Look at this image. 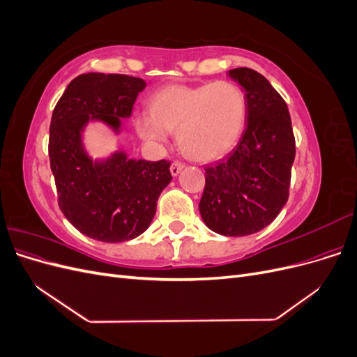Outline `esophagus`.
I'll use <instances>...</instances> for the list:
<instances>
[{
	"mask_svg": "<svg viewBox=\"0 0 357 357\" xmlns=\"http://www.w3.org/2000/svg\"><path fill=\"white\" fill-rule=\"evenodd\" d=\"M185 168V164H183V162H180V160H174L171 164V167H169V169H171V174L172 176H177L178 172Z\"/></svg>",
	"mask_w": 357,
	"mask_h": 357,
	"instance_id": "obj_1",
	"label": "esophagus"
}]
</instances>
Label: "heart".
Returning a JSON list of instances; mask_svg holds the SVG:
<instances>
[{
  "mask_svg": "<svg viewBox=\"0 0 357 357\" xmlns=\"http://www.w3.org/2000/svg\"><path fill=\"white\" fill-rule=\"evenodd\" d=\"M247 121V98L229 80L201 84H169L150 100V113L135 119L146 142L162 144L169 131H177L183 153L198 162L228 155L238 143Z\"/></svg>",
  "mask_w": 357,
  "mask_h": 357,
  "instance_id": "b5f03b06",
  "label": "heart"
}]
</instances>
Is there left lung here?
Segmentation results:
<instances>
[{
    "label": "left lung",
    "instance_id": "left-lung-1",
    "mask_svg": "<svg viewBox=\"0 0 357 357\" xmlns=\"http://www.w3.org/2000/svg\"><path fill=\"white\" fill-rule=\"evenodd\" d=\"M247 98V125L228 156L205 167L199 201L204 223L226 236L259 232L289 199L295 135L286 101L262 74L231 70Z\"/></svg>",
    "mask_w": 357,
    "mask_h": 357
}]
</instances>
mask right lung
Returning <instances> with one entry per match:
<instances>
[{"label": "right lung", "instance_id": "add662e5", "mask_svg": "<svg viewBox=\"0 0 357 357\" xmlns=\"http://www.w3.org/2000/svg\"><path fill=\"white\" fill-rule=\"evenodd\" d=\"M144 88L143 79L126 74H80L52 114L49 158L58 205L75 229L96 241L122 243L143 234L172 180L167 159L137 160L121 152L93 164L82 147V128L89 119L117 129Z\"/></svg>", "mask_w": 357, "mask_h": 357}]
</instances>
